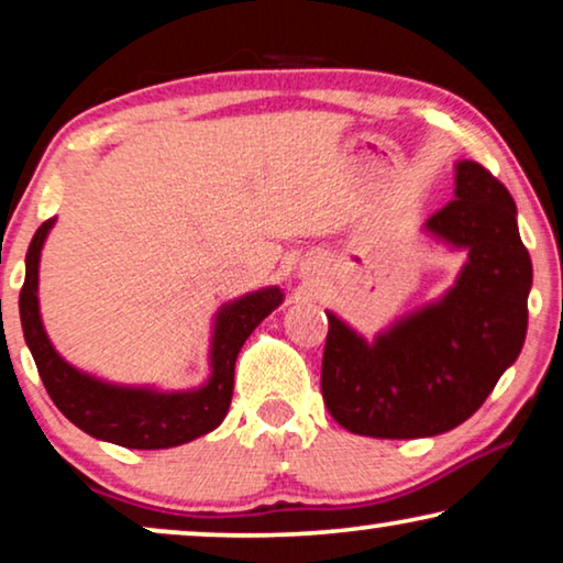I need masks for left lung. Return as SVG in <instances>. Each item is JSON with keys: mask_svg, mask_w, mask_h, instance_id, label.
Segmentation results:
<instances>
[{"mask_svg": "<svg viewBox=\"0 0 563 563\" xmlns=\"http://www.w3.org/2000/svg\"><path fill=\"white\" fill-rule=\"evenodd\" d=\"M515 214L505 184L461 161L456 199L426 225L468 251L456 287L372 345L328 314L320 387L338 426L368 438H426L479 410L526 343L533 266Z\"/></svg>", "mask_w": 563, "mask_h": 563, "instance_id": "1", "label": "left lung"}]
</instances>
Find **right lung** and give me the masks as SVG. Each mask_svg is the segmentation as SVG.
I'll use <instances>...</instances> for the list:
<instances>
[{
	"label": "right lung",
	"instance_id": "right-lung-1",
	"mask_svg": "<svg viewBox=\"0 0 563 563\" xmlns=\"http://www.w3.org/2000/svg\"><path fill=\"white\" fill-rule=\"evenodd\" d=\"M53 220H45L30 241L25 284L20 289V320L37 374L53 402L76 428L125 449H172L210 433L228 415L233 399L235 358L253 328L276 310L282 291L261 289L235 299L218 314L212 338V376L202 389L158 395L151 389H125L76 372L53 351L37 312V261Z\"/></svg>",
	"mask_w": 563,
	"mask_h": 563
}]
</instances>
